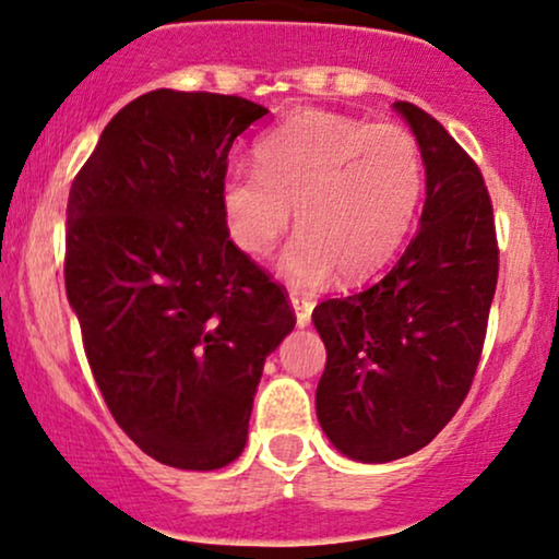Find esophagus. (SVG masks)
<instances>
[{"label":"esophagus","mask_w":559,"mask_h":559,"mask_svg":"<svg viewBox=\"0 0 559 559\" xmlns=\"http://www.w3.org/2000/svg\"><path fill=\"white\" fill-rule=\"evenodd\" d=\"M292 307H294V312H297V325L299 328L309 325V318H312L314 301L307 299V297H299V294H292Z\"/></svg>","instance_id":"esophagus-1"}]
</instances>
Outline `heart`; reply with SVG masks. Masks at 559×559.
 Listing matches in <instances>:
<instances>
[{
  "label": "heart",
  "mask_w": 559,
  "mask_h": 559,
  "mask_svg": "<svg viewBox=\"0 0 559 559\" xmlns=\"http://www.w3.org/2000/svg\"><path fill=\"white\" fill-rule=\"evenodd\" d=\"M258 169L221 185L226 226L241 252L262 258L294 224L281 273L297 286L367 278L412 226L421 198V153L399 124H367L333 111L288 117L254 145Z\"/></svg>",
  "instance_id": "1"
}]
</instances>
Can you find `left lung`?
<instances>
[{"label":"left lung","mask_w":559,"mask_h":559,"mask_svg":"<svg viewBox=\"0 0 559 559\" xmlns=\"http://www.w3.org/2000/svg\"><path fill=\"white\" fill-rule=\"evenodd\" d=\"M427 169L421 228L390 271L314 307L328 359L318 419L341 453L385 463L432 442L472 390L500 273L479 166L432 114L395 100Z\"/></svg>","instance_id":"1"}]
</instances>
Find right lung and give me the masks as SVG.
<instances>
[{
  "label": "right lung",
  "instance_id": "add662e5",
  "mask_svg": "<svg viewBox=\"0 0 559 559\" xmlns=\"http://www.w3.org/2000/svg\"><path fill=\"white\" fill-rule=\"evenodd\" d=\"M265 114L221 93H143L70 187L64 286L87 365L127 437L174 468L213 472L245 450L265 356L297 322L221 205L228 151Z\"/></svg>",
  "mask_w": 559,
  "mask_h": 559
}]
</instances>
